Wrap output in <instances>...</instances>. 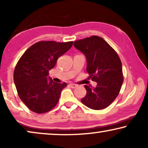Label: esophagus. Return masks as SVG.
Listing matches in <instances>:
<instances>
[{
	"instance_id": "esophagus-1",
	"label": "esophagus",
	"mask_w": 148,
	"mask_h": 148,
	"mask_svg": "<svg viewBox=\"0 0 148 148\" xmlns=\"http://www.w3.org/2000/svg\"><path fill=\"white\" fill-rule=\"evenodd\" d=\"M69 87H71V88H75L77 86V84H69Z\"/></svg>"
}]
</instances>
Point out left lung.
I'll use <instances>...</instances> for the list:
<instances>
[{
    "label": "left lung",
    "mask_w": 148,
    "mask_h": 148,
    "mask_svg": "<svg viewBox=\"0 0 148 148\" xmlns=\"http://www.w3.org/2000/svg\"><path fill=\"white\" fill-rule=\"evenodd\" d=\"M74 46L86 56L89 78L97 82L95 88L85 85L86 96L81 101L93 110H102L112 104L123 82L122 63L116 52L97 36L74 42Z\"/></svg>",
    "instance_id": "1"
}]
</instances>
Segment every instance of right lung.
Instances as JSON below:
<instances>
[{
    "instance_id": "right-lung-1",
    "label": "right lung",
    "mask_w": 148,
    "mask_h": 148,
    "mask_svg": "<svg viewBox=\"0 0 148 148\" xmlns=\"http://www.w3.org/2000/svg\"><path fill=\"white\" fill-rule=\"evenodd\" d=\"M73 42L40 41L30 46L18 60L13 73L18 95L29 110L47 112L57 104L62 89L67 86L48 79L57 59L71 48Z\"/></svg>"
}]
</instances>
